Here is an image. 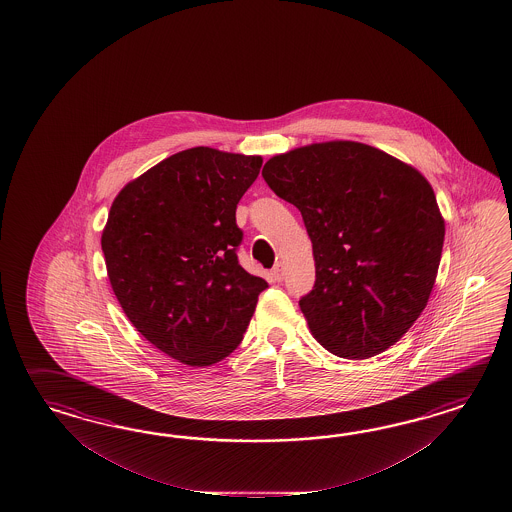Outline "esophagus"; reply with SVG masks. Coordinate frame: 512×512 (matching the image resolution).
Here are the masks:
<instances>
[{
  "label": "esophagus",
  "mask_w": 512,
  "mask_h": 512,
  "mask_svg": "<svg viewBox=\"0 0 512 512\" xmlns=\"http://www.w3.org/2000/svg\"><path fill=\"white\" fill-rule=\"evenodd\" d=\"M272 278L276 279V281L283 279V264L278 263L272 268Z\"/></svg>",
  "instance_id": "34e87169"
}]
</instances>
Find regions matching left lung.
Instances as JSON below:
<instances>
[{
  "instance_id": "left-lung-1",
  "label": "left lung",
  "mask_w": 512,
  "mask_h": 512,
  "mask_svg": "<svg viewBox=\"0 0 512 512\" xmlns=\"http://www.w3.org/2000/svg\"><path fill=\"white\" fill-rule=\"evenodd\" d=\"M263 178L310 234L315 285L300 308L315 340L351 360L387 351L426 308L441 261L445 221L428 180L351 140L274 155Z\"/></svg>"
}]
</instances>
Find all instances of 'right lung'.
I'll return each mask as SVG.
<instances>
[{
  "label": "right lung",
  "instance_id": "add662e5",
  "mask_svg": "<svg viewBox=\"0 0 512 512\" xmlns=\"http://www.w3.org/2000/svg\"><path fill=\"white\" fill-rule=\"evenodd\" d=\"M259 155L197 146L129 182L110 206L101 248L112 291L140 334L187 366L240 345L268 287L238 263L236 204Z\"/></svg>",
  "mask_w": 512,
  "mask_h": 512
}]
</instances>
